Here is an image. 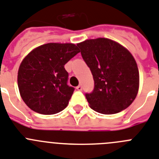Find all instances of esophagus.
Listing matches in <instances>:
<instances>
[{
    "label": "esophagus",
    "instance_id": "esophagus-1",
    "mask_svg": "<svg viewBox=\"0 0 159 159\" xmlns=\"http://www.w3.org/2000/svg\"><path fill=\"white\" fill-rule=\"evenodd\" d=\"M76 89L78 91H81L82 90V86H81V85H78V86L76 87Z\"/></svg>",
    "mask_w": 159,
    "mask_h": 159
}]
</instances>
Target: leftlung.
Listing matches in <instances>:
<instances>
[{
  "label": "left lung",
  "instance_id": "1",
  "mask_svg": "<svg viewBox=\"0 0 159 159\" xmlns=\"http://www.w3.org/2000/svg\"><path fill=\"white\" fill-rule=\"evenodd\" d=\"M77 45L94 80V90L86 94L91 108L115 114L128 108L139 89V71L132 54L105 38L87 39Z\"/></svg>",
  "mask_w": 159,
  "mask_h": 159
}]
</instances>
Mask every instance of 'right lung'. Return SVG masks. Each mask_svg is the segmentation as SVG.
Segmentation results:
<instances>
[{
  "label": "right lung",
  "mask_w": 159,
  "mask_h": 159,
  "mask_svg": "<svg viewBox=\"0 0 159 159\" xmlns=\"http://www.w3.org/2000/svg\"><path fill=\"white\" fill-rule=\"evenodd\" d=\"M80 52L73 43H50L36 47L21 61L17 85L23 101L41 114L63 110L74 88L66 84L68 73L64 65Z\"/></svg>",
  "instance_id": "right-lung-1"
}]
</instances>
